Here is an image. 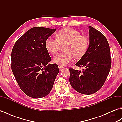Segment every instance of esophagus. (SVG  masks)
<instances>
[{"instance_id":"obj_1","label":"esophagus","mask_w":122,"mask_h":122,"mask_svg":"<svg viewBox=\"0 0 122 122\" xmlns=\"http://www.w3.org/2000/svg\"><path fill=\"white\" fill-rule=\"evenodd\" d=\"M63 69V67L62 66H59V70H60V71L62 70Z\"/></svg>"}]
</instances>
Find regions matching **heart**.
<instances>
[{"instance_id": "1", "label": "heart", "mask_w": 122, "mask_h": 122, "mask_svg": "<svg viewBox=\"0 0 122 122\" xmlns=\"http://www.w3.org/2000/svg\"><path fill=\"white\" fill-rule=\"evenodd\" d=\"M56 39L48 38L45 41V48L49 52L56 53L61 46H64L66 52L56 54L53 58L55 63L61 66L69 64L74 56L81 58L86 53L89 46V39L86 36L81 35L79 31L73 28H64L56 35Z\"/></svg>"}]
</instances>
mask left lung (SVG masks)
<instances>
[{
	"label": "left lung",
	"mask_w": 122,
	"mask_h": 122,
	"mask_svg": "<svg viewBox=\"0 0 122 122\" xmlns=\"http://www.w3.org/2000/svg\"><path fill=\"white\" fill-rule=\"evenodd\" d=\"M89 28V46L83 56L76 64L81 71L69 69V82L77 92L92 94L104 84L109 73L111 63L110 49L107 38L91 26Z\"/></svg>",
	"instance_id": "obj_1"
}]
</instances>
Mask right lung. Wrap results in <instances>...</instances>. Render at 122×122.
Masks as SVG:
<instances>
[{"mask_svg": "<svg viewBox=\"0 0 122 122\" xmlns=\"http://www.w3.org/2000/svg\"><path fill=\"white\" fill-rule=\"evenodd\" d=\"M56 29L33 27L15 43L11 52V69L18 85L29 97L39 98L47 95L59 73L56 64H48L51 58L46 40Z\"/></svg>", "mask_w": 122, "mask_h": 122, "instance_id": "right-lung-1", "label": "right lung"}]
</instances>
